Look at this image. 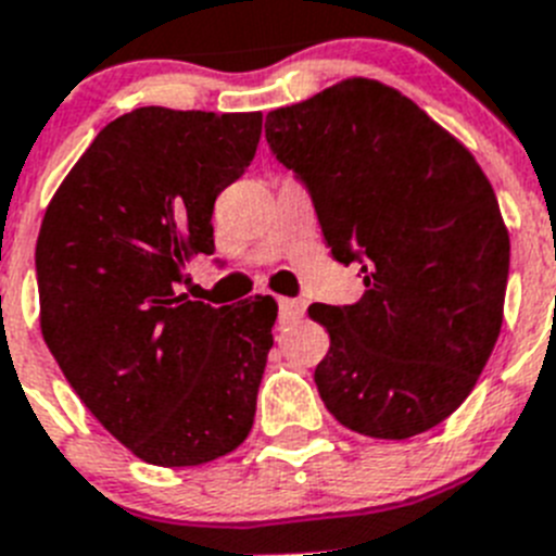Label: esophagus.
<instances>
[{
    "label": "esophagus",
    "instance_id": "obj_1",
    "mask_svg": "<svg viewBox=\"0 0 556 556\" xmlns=\"http://www.w3.org/2000/svg\"><path fill=\"white\" fill-rule=\"evenodd\" d=\"M278 312H281L283 323H294L303 317V312H306V303L292 301V298H281V301H278Z\"/></svg>",
    "mask_w": 556,
    "mask_h": 556
}]
</instances>
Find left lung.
<instances>
[{"mask_svg": "<svg viewBox=\"0 0 556 556\" xmlns=\"http://www.w3.org/2000/svg\"><path fill=\"white\" fill-rule=\"evenodd\" d=\"M275 159L308 186L353 306L312 303L331 337L314 381L345 429L409 440L454 415L504 323L509 233L470 150L409 97L348 77L267 113Z\"/></svg>", "mask_w": 556, "mask_h": 556, "instance_id": "8db88e82", "label": "left lung"}]
</instances>
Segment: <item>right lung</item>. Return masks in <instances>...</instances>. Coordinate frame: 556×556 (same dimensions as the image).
Wrapping results in <instances>:
<instances>
[{"label": "right lung", "mask_w": 556, "mask_h": 556, "mask_svg": "<svg viewBox=\"0 0 556 556\" xmlns=\"http://www.w3.org/2000/svg\"><path fill=\"white\" fill-rule=\"evenodd\" d=\"M258 139L255 111L136 108L102 127L43 214V342L88 412L150 465H205L253 429L278 306L211 308L178 283L214 253V200Z\"/></svg>", "instance_id": "right-lung-1"}]
</instances>
